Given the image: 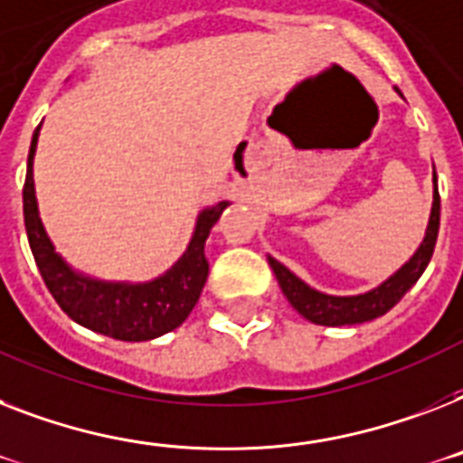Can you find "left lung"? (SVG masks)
Segmentation results:
<instances>
[{
	"mask_svg": "<svg viewBox=\"0 0 463 463\" xmlns=\"http://www.w3.org/2000/svg\"><path fill=\"white\" fill-rule=\"evenodd\" d=\"M394 92L402 97V92L397 88H394ZM438 231L439 193L438 178H435L433 173V206H430V216H428L426 235H423V240H420L414 254L400 269L394 270L392 276L385 278L381 285H375L373 290L359 292V295H328V292H321L317 288H311L309 283H304L302 278L295 276L278 259L269 257V266L276 273L278 285H280L283 295L288 297V302L307 321L317 323V326H333V328H337V326H359V323L373 321V318L388 314L394 304L400 302L402 297L414 288L416 280L423 276V270H426L430 257H433Z\"/></svg>",
	"mask_w": 463,
	"mask_h": 463,
	"instance_id": "left-lung-1",
	"label": "left lung"
}]
</instances>
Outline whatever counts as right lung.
Listing matches in <instances>:
<instances>
[{
  "label": "right lung",
  "instance_id": "add662e5",
  "mask_svg": "<svg viewBox=\"0 0 463 463\" xmlns=\"http://www.w3.org/2000/svg\"><path fill=\"white\" fill-rule=\"evenodd\" d=\"M37 137H40V126L30 142L28 173H25L24 187V219L35 264L56 304L75 323H80L82 328L123 342L154 340V337L166 335L183 326V321L194 309L206 283V276H209V261L204 254L206 238L231 202L204 206L197 213L194 231L185 251L161 276L142 280V283L104 280V278L90 276L85 270L71 266L56 251L54 242L40 219L35 178H33Z\"/></svg>",
  "mask_w": 463,
  "mask_h": 463
}]
</instances>
